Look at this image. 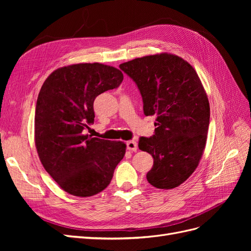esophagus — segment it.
Segmentation results:
<instances>
[{"mask_svg": "<svg viewBox=\"0 0 251 251\" xmlns=\"http://www.w3.org/2000/svg\"><path fill=\"white\" fill-rule=\"evenodd\" d=\"M126 149L131 151H137L138 150V146H137V142L135 140H130L126 142Z\"/></svg>", "mask_w": 251, "mask_h": 251, "instance_id": "obj_1", "label": "esophagus"}]
</instances>
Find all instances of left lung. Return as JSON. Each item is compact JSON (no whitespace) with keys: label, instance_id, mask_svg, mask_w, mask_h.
I'll return each instance as SVG.
<instances>
[{"label":"left lung","instance_id":"left-lung-1","mask_svg":"<svg viewBox=\"0 0 251 251\" xmlns=\"http://www.w3.org/2000/svg\"><path fill=\"white\" fill-rule=\"evenodd\" d=\"M137 85L147 116H156L155 134L138 148L154 158L149 183L172 189L198 166L207 139L209 101L193 66L182 57L160 53L120 64Z\"/></svg>","mask_w":251,"mask_h":251}]
</instances>
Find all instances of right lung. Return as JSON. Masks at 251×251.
Segmentation results:
<instances>
[{"label": "right lung", "mask_w": 251, "mask_h": 251, "mask_svg": "<svg viewBox=\"0 0 251 251\" xmlns=\"http://www.w3.org/2000/svg\"><path fill=\"white\" fill-rule=\"evenodd\" d=\"M124 74L100 63L58 68L44 81L36 101L34 141L44 169L59 187L76 197L94 196L107 187L126 154V143L89 138L93 102L117 88Z\"/></svg>", "instance_id": "obj_1"}]
</instances>
